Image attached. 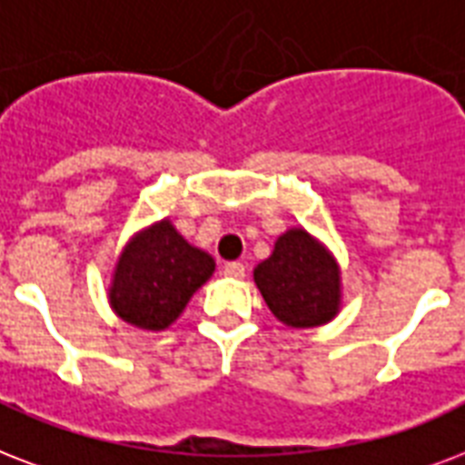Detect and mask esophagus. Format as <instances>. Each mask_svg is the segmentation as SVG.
Listing matches in <instances>:
<instances>
[{
    "label": "esophagus",
    "mask_w": 465,
    "mask_h": 465,
    "mask_svg": "<svg viewBox=\"0 0 465 465\" xmlns=\"http://www.w3.org/2000/svg\"><path fill=\"white\" fill-rule=\"evenodd\" d=\"M223 273H225V276H230V279H242L244 264H240V262H228V264L223 266Z\"/></svg>",
    "instance_id": "obj_1"
}]
</instances>
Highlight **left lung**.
Masks as SVG:
<instances>
[{"instance_id": "obj_1", "label": "left lung", "mask_w": 465, "mask_h": 465, "mask_svg": "<svg viewBox=\"0 0 465 465\" xmlns=\"http://www.w3.org/2000/svg\"><path fill=\"white\" fill-rule=\"evenodd\" d=\"M254 283L273 318L283 325L318 327L340 312V264L303 228L286 230L276 240L272 257L254 269Z\"/></svg>"}]
</instances>
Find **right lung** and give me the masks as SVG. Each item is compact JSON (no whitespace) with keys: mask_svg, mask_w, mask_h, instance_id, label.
<instances>
[{"mask_svg":"<svg viewBox=\"0 0 465 465\" xmlns=\"http://www.w3.org/2000/svg\"><path fill=\"white\" fill-rule=\"evenodd\" d=\"M213 272V257L186 242L164 218L133 235L121 252L109 286L111 308L128 325L160 332Z\"/></svg>","mask_w":465,"mask_h":465,"instance_id":"right-lung-1","label":"right lung"}]
</instances>
